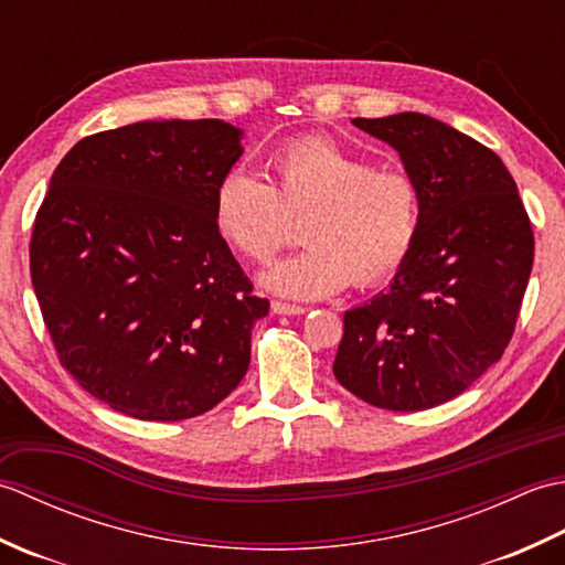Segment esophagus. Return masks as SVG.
<instances>
[{"mask_svg":"<svg viewBox=\"0 0 565 565\" xmlns=\"http://www.w3.org/2000/svg\"><path fill=\"white\" fill-rule=\"evenodd\" d=\"M271 310H274L276 316H303V313H306L303 306L281 303V301H271Z\"/></svg>","mask_w":565,"mask_h":565,"instance_id":"esophagus-1","label":"esophagus"}]
</instances>
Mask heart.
I'll use <instances>...</instances> for the list:
<instances>
[{"label":"heart","instance_id":"heart-1","mask_svg":"<svg viewBox=\"0 0 565 565\" xmlns=\"http://www.w3.org/2000/svg\"><path fill=\"white\" fill-rule=\"evenodd\" d=\"M306 247L262 271L269 291L301 301L398 271L419 231V191L328 138H298L264 162V182L227 172L213 194L215 231L239 257L267 262L301 221Z\"/></svg>","mask_w":565,"mask_h":565}]
</instances>
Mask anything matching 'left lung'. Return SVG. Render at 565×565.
I'll use <instances>...</instances> for the list:
<instances>
[{
    "label": "left lung",
    "instance_id": "left-lung-1",
    "mask_svg": "<svg viewBox=\"0 0 565 565\" xmlns=\"http://www.w3.org/2000/svg\"><path fill=\"white\" fill-rule=\"evenodd\" d=\"M401 154L419 191V231L391 289L344 313L334 379L383 411L461 395L505 352L534 262V235L508 167L437 118H354Z\"/></svg>",
    "mask_w": 565,
    "mask_h": 565
}]
</instances>
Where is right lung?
I'll return each instance as SVG.
<instances>
[{
    "label": "right lung",
    "instance_id": "obj_1",
    "mask_svg": "<svg viewBox=\"0 0 565 565\" xmlns=\"http://www.w3.org/2000/svg\"><path fill=\"white\" fill-rule=\"evenodd\" d=\"M243 136L218 118L140 121L79 140L51 177L33 291L60 364L118 413L196 417L247 374L269 301L213 223Z\"/></svg>",
    "mask_w": 565,
    "mask_h": 565
}]
</instances>
